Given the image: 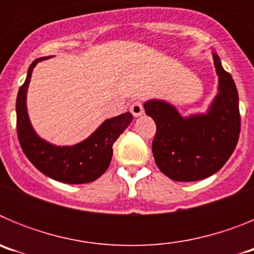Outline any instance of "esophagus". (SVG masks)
<instances>
[{"instance_id": "1", "label": "esophagus", "mask_w": 254, "mask_h": 254, "mask_svg": "<svg viewBox=\"0 0 254 254\" xmlns=\"http://www.w3.org/2000/svg\"><path fill=\"white\" fill-rule=\"evenodd\" d=\"M129 111H131V113L133 114V117H140L143 114V107L140 102H136L131 105Z\"/></svg>"}]
</instances>
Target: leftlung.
<instances>
[{"label":"left lung","mask_w":254,"mask_h":254,"mask_svg":"<svg viewBox=\"0 0 254 254\" xmlns=\"http://www.w3.org/2000/svg\"><path fill=\"white\" fill-rule=\"evenodd\" d=\"M219 77L217 94L206 113L183 117L165 100H147L145 113L154 120L152 154L159 169L177 182L201 181L223 168L241 132L237 86L212 53Z\"/></svg>","instance_id":"1"}]
</instances>
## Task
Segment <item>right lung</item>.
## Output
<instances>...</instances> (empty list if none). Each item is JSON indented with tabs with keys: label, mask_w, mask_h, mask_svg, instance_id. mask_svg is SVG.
I'll list each match as a JSON object with an SVG mask.
<instances>
[{
	"label": "right lung",
	"mask_w": 254,
	"mask_h": 254,
	"mask_svg": "<svg viewBox=\"0 0 254 254\" xmlns=\"http://www.w3.org/2000/svg\"><path fill=\"white\" fill-rule=\"evenodd\" d=\"M35 60L28 69L25 82L21 85L16 99L17 137L26 158L38 170L55 181L67 185H84L99 178L108 169L113 156V143L132 122L129 112L105 120L87 138L72 146H57L43 140L31 126L26 108V93Z\"/></svg>",
	"instance_id": "right-lung-1"
}]
</instances>
